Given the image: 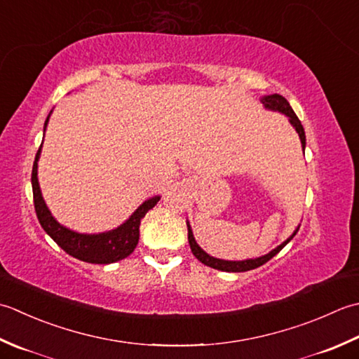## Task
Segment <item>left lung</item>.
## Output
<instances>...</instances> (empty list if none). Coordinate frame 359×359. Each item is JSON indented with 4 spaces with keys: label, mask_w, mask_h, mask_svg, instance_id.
<instances>
[{
    "label": "left lung",
    "mask_w": 359,
    "mask_h": 359,
    "mask_svg": "<svg viewBox=\"0 0 359 359\" xmlns=\"http://www.w3.org/2000/svg\"><path fill=\"white\" fill-rule=\"evenodd\" d=\"M262 104L265 105V108L268 109H273V111H279L285 116H288L290 118V123L292 127L296 128L299 137H301V144H302V149L305 150V131H304V127L301 121L297 119L296 113L292 111V108L290 107L288 100L282 97L280 94H271V96H263L262 97ZM299 231V228L292 232V236L290 238H287L283 241L282 245H279L276 248V250H273L271 252H268L265 255H262V257H257V259H248V260H223V259H217V257H212V255H209L208 252H204L201 248L198 246V243L195 241V237H194V232L192 229H190V224L187 222V238H189V245H190V250H192L194 255L196 259H198L201 263H204L206 266H210L214 269H220V271H228V273H243V271H250V269H255L262 266L263 263H266L268 260H271L274 255L277 252L282 251V248L288 243V241L296 236V232Z\"/></svg>",
    "instance_id": "left-lung-1"
}]
</instances>
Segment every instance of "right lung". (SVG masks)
<instances>
[{
	"instance_id": "right-lung-1",
	"label": "right lung",
	"mask_w": 359,
	"mask_h": 359,
	"mask_svg": "<svg viewBox=\"0 0 359 359\" xmlns=\"http://www.w3.org/2000/svg\"><path fill=\"white\" fill-rule=\"evenodd\" d=\"M48 121L49 116L45 122V130L48 126ZM40 153L41 145L35 155L31 181L36 218H39L41 228L46 231L48 236L53 238L65 252L86 263L108 265V263H114L128 257V255L135 251L139 241V226H141V220L150 209L156 206L161 196H151L150 200L144 201L141 206L130 215L126 223H122L113 231L100 233H80L76 231H71L55 220L41 196L39 178H36Z\"/></svg>"
}]
</instances>
